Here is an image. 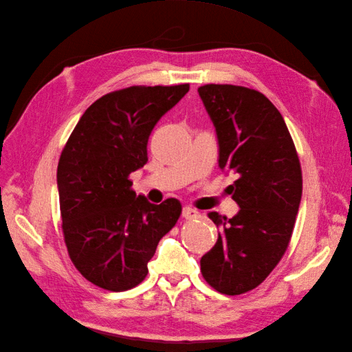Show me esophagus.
<instances>
[{
  "mask_svg": "<svg viewBox=\"0 0 352 352\" xmlns=\"http://www.w3.org/2000/svg\"><path fill=\"white\" fill-rule=\"evenodd\" d=\"M199 216V212L195 210V208H192V207H184V210H182V217L184 219H186V220H194V219H197Z\"/></svg>",
  "mask_w": 352,
  "mask_h": 352,
  "instance_id": "esophagus-1",
  "label": "esophagus"
}]
</instances>
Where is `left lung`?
Wrapping results in <instances>:
<instances>
[{
  "instance_id": "1",
  "label": "left lung",
  "mask_w": 352,
  "mask_h": 352,
  "mask_svg": "<svg viewBox=\"0 0 352 352\" xmlns=\"http://www.w3.org/2000/svg\"><path fill=\"white\" fill-rule=\"evenodd\" d=\"M216 127L219 167L236 173L239 206L232 219L211 211L219 239L201 258L216 291L239 295L257 287L285 254L302 195L301 166L282 114L258 91L235 85L198 88Z\"/></svg>"
}]
</instances>
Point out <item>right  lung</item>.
<instances>
[{
    "instance_id": "right-lung-1",
    "label": "right lung",
    "mask_w": 352,
    "mask_h": 352,
    "mask_svg": "<svg viewBox=\"0 0 352 352\" xmlns=\"http://www.w3.org/2000/svg\"><path fill=\"white\" fill-rule=\"evenodd\" d=\"M188 91L185 83L104 95L83 113L61 153L57 188L67 251L83 278L104 289L140 285L182 212L175 198L155 206L136 195L129 175L146 164L154 126Z\"/></svg>"
}]
</instances>
